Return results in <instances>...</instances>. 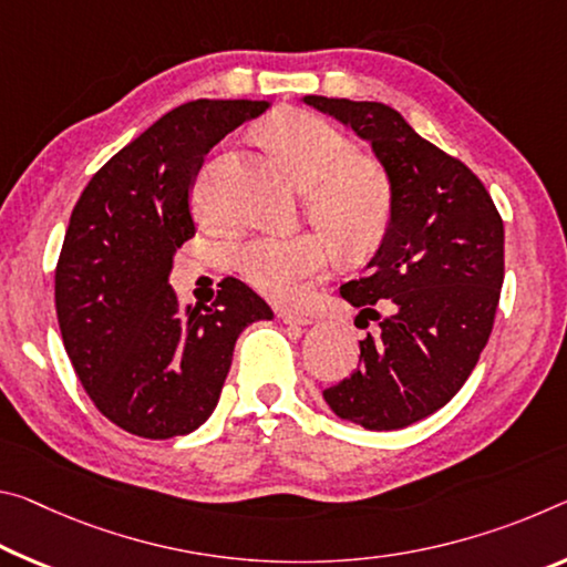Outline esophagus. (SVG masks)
<instances>
[{
	"instance_id": "1",
	"label": "esophagus",
	"mask_w": 567,
	"mask_h": 567,
	"mask_svg": "<svg viewBox=\"0 0 567 567\" xmlns=\"http://www.w3.org/2000/svg\"><path fill=\"white\" fill-rule=\"evenodd\" d=\"M280 318L285 326H298V328H305L312 322L308 316H302V312H295V310H280Z\"/></svg>"
}]
</instances>
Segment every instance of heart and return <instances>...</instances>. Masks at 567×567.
Listing matches in <instances>:
<instances>
[{"mask_svg":"<svg viewBox=\"0 0 567 567\" xmlns=\"http://www.w3.org/2000/svg\"><path fill=\"white\" fill-rule=\"evenodd\" d=\"M267 138L290 161L308 188L310 214L346 247H371L391 219V184L371 161L353 156L346 133L316 113L292 111L267 125ZM202 204L212 194L202 192ZM336 255V239L322 229L295 235H262L237 249L241 277L272 300H290L305 280L318 275Z\"/></svg>","mask_w":567,"mask_h":567,"instance_id":"b5f03b06","label":"heart"}]
</instances>
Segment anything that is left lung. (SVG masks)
Returning <instances> with one entry per match:
<instances>
[{
	"mask_svg": "<svg viewBox=\"0 0 567 567\" xmlns=\"http://www.w3.org/2000/svg\"><path fill=\"white\" fill-rule=\"evenodd\" d=\"M302 103L371 143L391 184L381 245L365 272L340 287L381 330L361 340V368L322 399L363 429L411 426L454 399L487 346L505 280L502 217L480 178L391 105L322 95Z\"/></svg>",
	"mask_w": 567,
	"mask_h": 567,
	"instance_id": "8db88e82",
	"label": "left lung"
}]
</instances>
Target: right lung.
I'll return each instance as SVG.
<instances>
[{
	"instance_id": "add662e5",
	"label": "right lung",
	"mask_w": 567,
	"mask_h": 567,
	"mask_svg": "<svg viewBox=\"0 0 567 567\" xmlns=\"http://www.w3.org/2000/svg\"><path fill=\"white\" fill-rule=\"evenodd\" d=\"M267 101H192L168 111L90 178L55 269L68 358L95 409L143 439L192 434L217 409L239 332L269 305L227 277L209 308H182L168 275L194 237L204 156Z\"/></svg>"
}]
</instances>
